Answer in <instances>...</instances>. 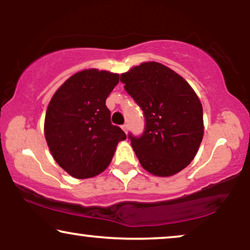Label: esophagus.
Returning a JSON list of instances; mask_svg holds the SVG:
<instances>
[{"mask_svg": "<svg viewBox=\"0 0 250 250\" xmlns=\"http://www.w3.org/2000/svg\"><path fill=\"white\" fill-rule=\"evenodd\" d=\"M122 128H123V131H124L125 133H127V131H128V125H127V124L122 125Z\"/></svg>", "mask_w": 250, "mask_h": 250, "instance_id": "obj_1", "label": "esophagus"}]
</instances>
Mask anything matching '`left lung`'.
Masks as SVG:
<instances>
[{
    "label": "left lung",
    "instance_id": "1",
    "mask_svg": "<svg viewBox=\"0 0 250 250\" xmlns=\"http://www.w3.org/2000/svg\"><path fill=\"white\" fill-rule=\"evenodd\" d=\"M142 109L145 129L128 139L143 168L158 176L179 173L194 158L204 135L203 105L192 87L158 62H143L121 75Z\"/></svg>",
    "mask_w": 250,
    "mask_h": 250
}]
</instances>
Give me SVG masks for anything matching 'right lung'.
<instances>
[{
    "instance_id": "1",
    "label": "right lung",
    "mask_w": 250,
    "mask_h": 250,
    "mask_svg": "<svg viewBox=\"0 0 250 250\" xmlns=\"http://www.w3.org/2000/svg\"><path fill=\"white\" fill-rule=\"evenodd\" d=\"M118 82V74L86 69L68 78L51 99L44 123L47 146L59 166L76 179L104 172L126 139L111 124L105 105Z\"/></svg>"
}]
</instances>
